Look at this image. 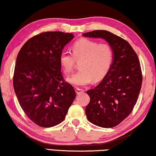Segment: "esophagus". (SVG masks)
Masks as SVG:
<instances>
[{
  "mask_svg": "<svg viewBox=\"0 0 156 156\" xmlns=\"http://www.w3.org/2000/svg\"><path fill=\"white\" fill-rule=\"evenodd\" d=\"M84 91H85V90H82V89H80V88H76V92L77 94H82L83 93Z\"/></svg>",
  "mask_w": 156,
  "mask_h": 156,
  "instance_id": "obj_1",
  "label": "esophagus"
}]
</instances>
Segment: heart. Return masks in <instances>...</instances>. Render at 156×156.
<instances>
[{"instance_id":"1","label":"heart","mask_w":156,"mask_h":156,"mask_svg":"<svg viewBox=\"0 0 156 156\" xmlns=\"http://www.w3.org/2000/svg\"><path fill=\"white\" fill-rule=\"evenodd\" d=\"M73 55L62 52L60 65L66 73L73 71L75 60H80V69L68 78L69 83L74 86L87 85L91 82H98L105 77L113 60V51L107 44H99L87 39L76 41L71 46Z\"/></svg>"}]
</instances>
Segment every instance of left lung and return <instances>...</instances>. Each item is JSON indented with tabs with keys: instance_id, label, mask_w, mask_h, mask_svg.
<instances>
[{
	"instance_id": "obj_1",
	"label": "left lung",
	"mask_w": 156,
	"mask_h": 156,
	"mask_svg": "<svg viewBox=\"0 0 156 156\" xmlns=\"http://www.w3.org/2000/svg\"><path fill=\"white\" fill-rule=\"evenodd\" d=\"M82 35L105 39L113 51L108 72L95 88L87 91L90 101L85 113L97 126L114 127L130 115L137 102L142 83L139 59L129 43L109 31L94 30Z\"/></svg>"
}]
</instances>
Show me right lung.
<instances>
[{
  "mask_svg": "<svg viewBox=\"0 0 156 156\" xmlns=\"http://www.w3.org/2000/svg\"><path fill=\"white\" fill-rule=\"evenodd\" d=\"M73 37L58 31L41 33L27 41L17 55L14 92L26 115L39 126L63 122L76 98L73 86L64 80L59 60Z\"/></svg>",
  "mask_w": 156,
  "mask_h": 156,
  "instance_id": "obj_1",
  "label": "right lung"
}]
</instances>
